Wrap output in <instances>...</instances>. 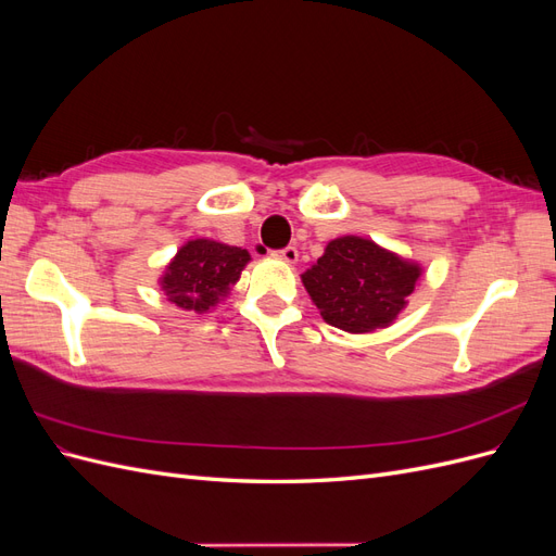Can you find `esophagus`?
I'll list each match as a JSON object with an SVG mask.
<instances>
[{"label": "esophagus", "mask_w": 556, "mask_h": 556, "mask_svg": "<svg viewBox=\"0 0 556 556\" xmlns=\"http://www.w3.org/2000/svg\"><path fill=\"white\" fill-rule=\"evenodd\" d=\"M276 257H280L282 262H288V264H294L299 260V250H296V245H285L282 250L276 252Z\"/></svg>", "instance_id": "1"}]
</instances>
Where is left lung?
Masks as SVG:
<instances>
[{
	"instance_id": "1",
	"label": "left lung",
	"mask_w": 556,
	"mask_h": 556,
	"mask_svg": "<svg viewBox=\"0 0 556 556\" xmlns=\"http://www.w3.org/2000/svg\"><path fill=\"white\" fill-rule=\"evenodd\" d=\"M419 266L359 237H343L301 276L325 323L364 333L387 327L406 306Z\"/></svg>"
}]
</instances>
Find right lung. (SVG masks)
<instances>
[{"instance_id": "right-lung-1", "label": "right lung", "mask_w": 556, "mask_h": 556, "mask_svg": "<svg viewBox=\"0 0 556 556\" xmlns=\"http://www.w3.org/2000/svg\"><path fill=\"white\" fill-rule=\"evenodd\" d=\"M248 260V250L197 239L185 243L166 266L162 288L176 306L204 313L239 280Z\"/></svg>"}]
</instances>
